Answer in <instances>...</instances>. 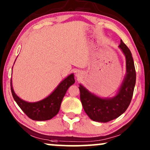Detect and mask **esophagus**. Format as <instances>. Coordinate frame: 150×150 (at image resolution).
<instances>
[{
    "mask_svg": "<svg viewBox=\"0 0 150 150\" xmlns=\"http://www.w3.org/2000/svg\"><path fill=\"white\" fill-rule=\"evenodd\" d=\"M82 73H76V76H77V77H81V75H82Z\"/></svg>",
    "mask_w": 150,
    "mask_h": 150,
    "instance_id": "1",
    "label": "esophagus"
}]
</instances>
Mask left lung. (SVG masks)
<instances>
[{"instance_id":"obj_1","label":"left lung","mask_w":150,"mask_h":150,"mask_svg":"<svg viewBox=\"0 0 150 150\" xmlns=\"http://www.w3.org/2000/svg\"><path fill=\"white\" fill-rule=\"evenodd\" d=\"M125 57L126 73L116 94L113 97H100L80 84V100L85 113L94 121L106 123L119 117L131 101L136 81L132 53L123 41L118 46Z\"/></svg>"}]
</instances>
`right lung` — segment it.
Segmentation results:
<instances>
[{
    "mask_svg": "<svg viewBox=\"0 0 150 150\" xmlns=\"http://www.w3.org/2000/svg\"><path fill=\"white\" fill-rule=\"evenodd\" d=\"M74 83V74L72 73L61 81L47 97L36 102H28L20 99L14 92L12 80L10 81V87L15 101L29 118L34 120H47L57 115L65 93L70 86Z\"/></svg>",
    "mask_w": 150,
    "mask_h": 150,
    "instance_id": "right-lung-1",
    "label": "right lung"
}]
</instances>
